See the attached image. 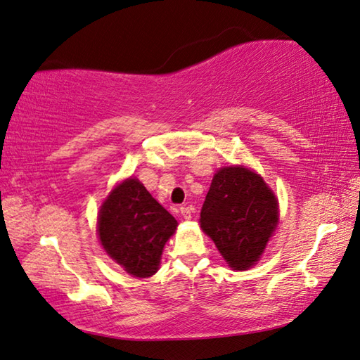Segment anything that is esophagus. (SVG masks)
Segmentation results:
<instances>
[{"instance_id":"1","label":"esophagus","mask_w":360,"mask_h":360,"mask_svg":"<svg viewBox=\"0 0 360 360\" xmlns=\"http://www.w3.org/2000/svg\"><path fill=\"white\" fill-rule=\"evenodd\" d=\"M192 206H187V204H184V206H181L179 212H181V217L184 218V220H190L192 218Z\"/></svg>"}]
</instances>
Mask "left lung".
Wrapping results in <instances>:
<instances>
[{"label": "left lung", "instance_id": "8db88e82", "mask_svg": "<svg viewBox=\"0 0 360 360\" xmlns=\"http://www.w3.org/2000/svg\"><path fill=\"white\" fill-rule=\"evenodd\" d=\"M278 221V198L262 176L240 165L214 174L200 223L232 270L257 262Z\"/></svg>", "mask_w": 360, "mask_h": 360}]
</instances>
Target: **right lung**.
I'll use <instances>...</instances> for the list:
<instances>
[{
    "label": "right lung",
    "instance_id": "add662e5",
    "mask_svg": "<svg viewBox=\"0 0 360 360\" xmlns=\"http://www.w3.org/2000/svg\"><path fill=\"white\" fill-rule=\"evenodd\" d=\"M104 251L134 278H150L178 221L136 178L120 182L104 200L96 224Z\"/></svg>",
    "mask_w": 360,
    "mask_h": 360
}]
</instances>
